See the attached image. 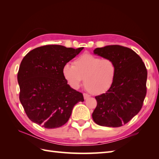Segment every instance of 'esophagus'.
I'll list each match as a JSON object with an SVG mask.
<instances>
[{"label":"esophagus","instance_id":"34e87169","mask_svg":"<svg viewBox=\"0 0 159 159\" xmlns=\"http://www.w3.org/2000/svg\"><path fill=\"white\" fill-rule=\"evenodd\" d=\"M83 97H84V99H85V100H87V98H89L90 97V96H89V95H88V94H87V93H83Z\"/></svg>","mask_w":159,"mask_h":159}]
</instances>
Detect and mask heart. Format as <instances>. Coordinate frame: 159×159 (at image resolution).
<instances>
[{
    "label": "heart",
    "mask_w": 159,
    "mask_h": 159,
    "mask_svg": "<svg viewBox=\"0 0 159 159\" xmlns=\"http://www.w3.org/2000/svg\"><path fill=\"white\" fill-rule=\"evenodd\" d=\"M116 73V66L112 60L89 54H83L74 61L73 65L67 63L63 67V75L72 88H79L84 79L85 88L94 95L109 90Z\"/></svg>",
    "instance_id": "heart-1"
}]
</instances>
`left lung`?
Listing matches in <instances>:
<instances>
[{"label": "left lung", "mask_w": 159, "mask_h": 159, "mask_svg": "<svg viewBox=\"0 0 159 159\" xmlns=\"http://www.w3.org/2000/svg\"><path fill=\"white\" fill-rule=\"evenodd\" d=\"M93 53L112 60L117 73L111 89L95 97L97 106L92 118L100 126H121L135 116L143 106L147 92L146 67L135 52L120 45L97 48Z\"/></svg>", "instance_id": "1"}]
</instances>
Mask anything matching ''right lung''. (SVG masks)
<instances>
[{"label":"right lung","instance_id":"add662e5","mask_svg":"<svg viewBox=\"0 0 159 159\" xmlns=\"http://www.w3.org/2000/svg\"><path fill=\"white\" fill-rule=\"evenodd\" d=\"M46 45L32 50L19 67L20 101L33 122L46 128L62 126L73 107L83 102L81 93L67 84L63 67L83 49Z\"/></svg>","mask_w":159,"mask_h":159}]
</instances>
